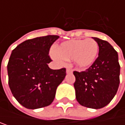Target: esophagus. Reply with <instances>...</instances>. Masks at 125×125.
Segmentation results:
<instances>
[{
    "label": "esophagus",
    "mask_w": 125,
    "mask_h": 125,
    "mask_svg": "<svg viewBox=\"0 0 125 125\" xmlns=\"http://www.w3.org/2000/svg\"><path fill=\"white\" fill-rule=\"evenodd\" d=\"M66 72L68 74H70V73L72 72V69L70 67H67V68H66Z\"/></svg>",
    "instance_id": "34e87169"
}]
</instances>
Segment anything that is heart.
I'll return each mask as SVG.
<instances>
[{
  "instance_id": "obj_1",
  "label": "heart",
  "mask_w": 125,
  "mask_h": 125,
  "mask_svg": "<svg viewBox=\"0 0 125 125\" xmlns=\"http://www.w3.org/2000/svg\"><path fill=\"white\" fill-rule=\"evenodd\" d=\"M98 53V45L95 40L72 39L61 43L57 48V51L51 52V56L59 62L73 60L76 66L86 68L94 63Z\"/></svg>"
}]
</instances>
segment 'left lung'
<instances>
[{
    "instance_id": "1",
    "label": "left lung",
    "mask_w": 125,
    "mask_h": 125,
    "mask_svg": "<svg viewBox=\"0 0 125 125\" xmlns=\"http://www.w3.org/2000/svg\"><path fill=\"white\" fill-rule=\"evenodd\" d=\"M99 47L98 57L83 72H73L76 99L86 107L101 109L114 98L120 83V65L117 51L105 40L92 37Z\"/></svg>"
}]
</instances>
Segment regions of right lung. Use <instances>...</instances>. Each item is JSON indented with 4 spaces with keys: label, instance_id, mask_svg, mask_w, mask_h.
<instances>
[{
    "label": "right lung",
    "instance_id": "add662e5",
    "mask_svg": "<svg viewBox=\"0 0 125 125\" xmlns=\"http://www.w3.org/2000/svg\"><path fill=\"white\" fill-rule=\"evenodd\" d=\"M59 38L48 35L27 39L12 51L7 65L9 86L25 108L34 110L50 105L66 75L65 68L53 70L48 65L52 61L50 48Z\"/></svg>",
    "mask_w": 125,
    "mask_h": 125
}]
</instances>
